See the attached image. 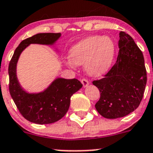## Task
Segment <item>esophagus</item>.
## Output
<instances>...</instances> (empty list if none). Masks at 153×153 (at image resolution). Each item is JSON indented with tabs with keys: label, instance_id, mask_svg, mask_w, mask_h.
<instances>
[{
	"label": "esophagus",
	"instance_id": "34e87169",
	"mask_svg": "<svg viewBox=\"0 0 153 153\" xmlns=\"http://www.w3.org/2000/svg\"><path fill=\"white\" fill-rule=\"evenodd\" d=\"M81 83H82V84H83V86H84V87H87V86H88V84H89V81H87V79H86V78H83V79H81Z\"/></svg>",
	"mask_w": 153,
	"mask_h": 153
}]
</instances>
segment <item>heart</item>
<instances>
[{
  "mask_svg": "<svg viewBox=\"0 0 153 153\" xmlns=\"http://www.w3.org/2000/svg\"><path fill=\"white\" fill-rule=\"evenodd\" d=\"M115 44L109 36H92L74 45L69 52L71 66L84 64L92 76H99L109 69L115 56Z\"/></svg>",
  "mask_w": 153,
  "mask_h": 153,
  "instance_id": "obj_1",
  "label": "heart"
}]
</instances>
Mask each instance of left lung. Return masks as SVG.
<instances>
[{
  "mask_svg": "<svg viewBox=\"0 0 153 153\" xmlns=\"http://www.w3.org/2000/svg\"><path fill=\"white\" fill-rule=\"evenodd\" d=\"M119 53L115 64L104 78L93 84L100 92L96 109L107 119H117L133 112L140 105L146 84L142 51L126 32L120 33Z\"/></svg>",
  "mask_w": 153,
  "mask_h": 153,
  "instance_id": "left-lung-1",
  "label": "left lung"
}]
</instances>
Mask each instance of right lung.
<instances>
[{
	"label": "right lung",
	"mask_w": 153,
	"mask_h": 153,
	"mask_svg": "<svg viewBox=\"0 0 153 153\" xmlns=\"http://www.w3.org/2000/svg\"><path fill=\"white\" fill-rule=\"evenodd\" d=\"M60 33H38L25 39L15 50L8 68L9 90L22 117L36 124H50L60 120L68 111L70 98L83 84L76 78H57L44 92L30 94L22 89L16 77V63L22 51L31 43L51 45Z\"/></svg>",
	"instance_id": "right-lung-1"
}]
</instances>
